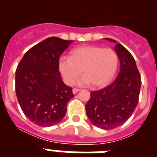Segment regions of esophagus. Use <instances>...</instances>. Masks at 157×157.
<instances>
[{
    "label": "esophagus",
    "instance_id": "obj_1",
    "mask_svg": "<svg viewBox=\"0 0 157 157\" xmlns=\"http://www.w3.org/2000/svg\"><path fill=\"white\" fill-rule=\"evenodd\" d=\"M80 90L79 89H77V88H73V90H72V92H73V94H75L76 93H78V91H79Z\"/></svg>",
    "mask_w": 157,
    "mask_h": 157
}]
</instances>
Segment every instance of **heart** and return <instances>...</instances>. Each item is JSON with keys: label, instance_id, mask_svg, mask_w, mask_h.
Returning <instances> with one entry per match:
<instances>
[{"label": "heart", "instance_id": "b5f03b06", "mask_svg": "<svg viewBox=\"0 0 157 157\" xmlns=\"http://www.w3.org/2000/svg\"><path fill=\"white\" fill-rule=\"evenodd\" d=\"M119 63L117 54L112 48L94 45H83L74 48L70 57L59 59V69L67 84L71 85L81 74L78 86L93 84L94 87L106 86L114 77Z\"/></svg>", "mask_w": 157, "mask_h": 157}]
</instances>
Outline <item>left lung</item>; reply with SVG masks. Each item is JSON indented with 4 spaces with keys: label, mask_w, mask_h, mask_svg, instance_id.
Segmentation results:
<instances>
[{
    "label": "left lung",
    "mask_w": 157,
    "mask_h": 157,
    "mask_svg": "<svg viewBox=\"0 0 157 157\" xmlns=\"http://www.w3.org/2000/svg\"><path fill=\"white\" fill-rule=\"evenodd\" d=\"M106 39L116 42L112 38ZM115 50L120 59L119 75L109 86L91 91L86 105L90 121L104 130L120 127L132 116L138 105L141 85V75L131 53L120 43L116 44Z\"/></svg>",
    "instance_id": "left-lung-1"
}]
</instances>
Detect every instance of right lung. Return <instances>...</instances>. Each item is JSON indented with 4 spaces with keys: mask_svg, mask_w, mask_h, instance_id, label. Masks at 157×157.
I'll return each instance as SVG.
<instances>
[{
    "mask_svg": "<svg viewBox=\"0 0 157 157\" xmlns=\"http://www.w3.org/2000/svg\"><path fill=\"white\" fill-rule=\"evenodd\" d=\"M72 41L48 37L30 48L16 71V93L24 115L40 127L61 121L74 97L59 71V59Z\"/></svg>",
    "mask_w": 157,
    "mask_h": 157,
    "instance_id": "add662e5",
    "label": "right lung"
}]
</instances>
